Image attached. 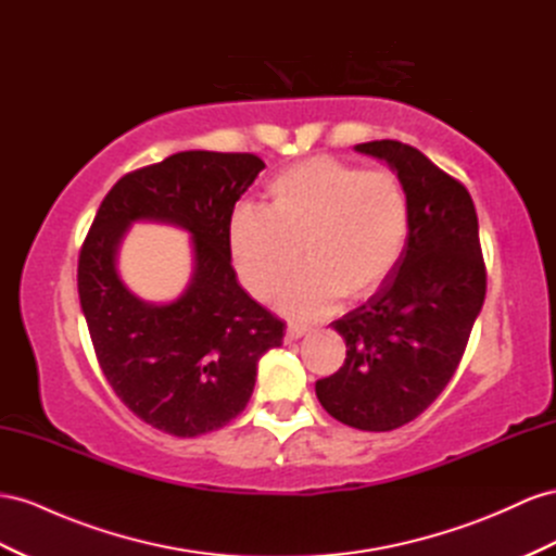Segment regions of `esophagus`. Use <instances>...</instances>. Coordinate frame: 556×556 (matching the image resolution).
<instances>
[{"mask_svg":"<svg viewBox=\"0 0 556 556\" xmlns=\"http://www.w3.org/2000/svg\"><path fill=\"white\" fill-rule=\"evenodd\" d=\"M306 332H308V327H306V325H294V323H290V325H288V339H290V341L302 339Z\"/></svg>","mask_w":556,"mask_h":556,"instance_id":"esophagus-1","label":"esophagus"}]
</instances>
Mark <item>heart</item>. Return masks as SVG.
I'll return each mask as SVG.
<instances>
[{
    "label": "heart",
    "instance_id": "obj_1",
    "mask_svg": "<svg viewBox=\"0 0 556 556\" xmlns=\"http://www.w3.org/2000/svg\"><path fill=\"white\" fill-rule=\"evenodd\" d=\"M268 207L241 203L227 227L231 266L243 288L292 318H320L343 296L367 299L395 276L412 236V203L400 177L315 156L278 173Z\"/></svg>",
    "mask_w": 556,
    "mask_h": 556
}]
</instances>
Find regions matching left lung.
<instances>
[{"mask_svg": "<svg viewBox=\"0 0 556 556\" xmlns=\"http://www.w3.org/2000/svg\"><path fill=\"white\" fill-rule=\"evenodd\" d=\"M355 149L397 173L412 236L395 276L332 323L346 359L315 383V395L337 421L386 432L424 414L454 377L484 304L486 268L475 203L458 179L397 140Z\"/></svg>", "mask_w": 556, "mask_h": 556, "instance_id": "left-lung-1", "label": "left lung"}]
</instances>
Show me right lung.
I'll list each match as a JSON object with an SVG mask.
<instances>
[{
    "instance_id": "1",
    "label": "right lung",
    "mask_w": 556,
    "mask_h": 556,
    "mask_svg": "<svg viewBox=\"0 0 556 556\" xmlns=\"http://www.w3.org/2000/svg\"><path fill=\"white\" fill-rule=\"evenodd\" d=\"M264 161L254 154L179 152L124 175L104 197L79 254V299L102 374L126 407L175 438L227 426L245 409L260 357L285 323L238 285L227 227ZM135 220L192 233L194 268L170 305L132 295L115 271Z\"/></svg>"
}]
</instances>
